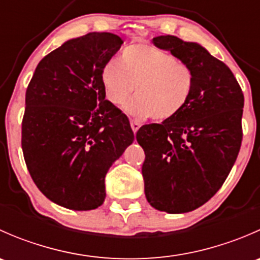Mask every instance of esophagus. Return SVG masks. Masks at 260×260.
<instances>
[{
    "label": "esophagus",
    "instance_id": "34e87169",
    "mask_svg": "<svg viewBox=\"0 0 260 260\" xmlns=\"http://www.w3.org/2000/svg\"><path fill=\"white\" fill-rule=\"evenodd\" d=\"M140 127H141V123L140 122H137V120H131V128H132V131L133 132H137L138 129H140Z\"/></svg>",
    "mask_w": 260,
    "mask_h": 260
}]
</instances>
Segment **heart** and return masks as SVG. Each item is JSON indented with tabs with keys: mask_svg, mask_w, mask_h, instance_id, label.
<instances>
[{
	"mask_svg": "<svg viewBox=\"0 0 260 260\" xmlns=\"http://www.w3.org/2000/svg\"><path fill=\"white\" fill-rule=\"evenodd\" d=\"M107 101L115 107L136 96L124 111L138 119L174 118L187 104L193 89V72L187 64L149 44H133L122 51L120 60H108L101 73Z\"/></svg>",
	"mask_w": 260,
	"mask_h": 260,
	"instance_id": "heart-1",
	"label": "heart"
}]
</instances>
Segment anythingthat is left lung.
Wrapping results in <instances>:
<instances>
[{
    "mask_svg": "<svg viewBox=\"0 0 260 260\" xmlns=\"http://www.w3.org/2000/svg\"><path fill=\"white\" fill-rule=\"evenodd\" d=\"M193 72L185 108L161 124L138 129L145 151L146 199L152 208L183 214L200 208L219 191L242 145L244 95L232 70L198 43L172 35L153 39Z\"/></svg>",
    "mask_w": 260,
    "mask_h": 260,
    "instance_id": "8db88e82",
    "label": "left lung"
}]
</instances>
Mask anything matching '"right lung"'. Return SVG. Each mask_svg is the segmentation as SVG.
<instances>
[{"label": "right lung", "mask_w": 260, "mask_h": 260, "mask_svg": "<svg viewBox=\"0 0 260 260\" xmlns=\"http://www.w3.org/2000/svg\"><path fill=\"white\" fill-rule=\"evenodd\" d=\"M122 44L111 32L70 39L39 62L26 90V166L39 190L62 208L101 206L109 167L135 140L127 115L107 101L101 81Z\"/></svg>", "instance_id": "obj_1"}]
</instances>
